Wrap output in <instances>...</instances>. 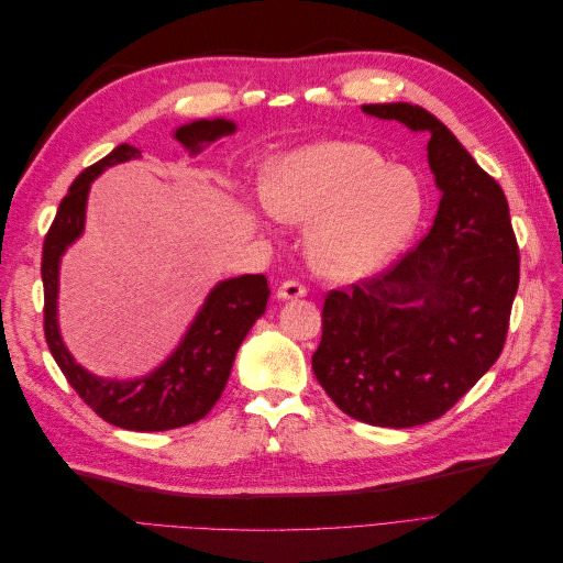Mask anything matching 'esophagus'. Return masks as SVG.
Here are the masks:
<instances>
[{
	"mask_svg": "<svg viewBox=\"0 0 563 563\" xmlns=\"http://www.w3.org/2000/svg\"><path fill=\"white\" fill-rule=\"evenodd\" d=\"M305 294H308V288H305L300 282H294V279L284 282V284L277 288V298H279V300H296V298H302Z\"/></svg>",
	"mask_w": 563,
	"mask_h": 563,
	"instance_id": "esophagus-1",
	"label": "esophagus"
}]
</instances>
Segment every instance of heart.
Instances as JSON below:
<instances>
[{
    "label": "heart",
    "instance_id": "1",
    "mask_svg": "<svg viewBox=\"0 0 563 563\" xmlns=\"http://www.w3.org/2000/svg\"><path fill=\"white\" fill-rule=\"evenodd\" d=\"M261 201L282 223L312 225L308 258L331 282L376 275L411 240L424 209L422 185L408 168L352 141L275 157L261 176Z\"/></svg>",
    "mask_w": 563,
    "mask_h": 563
}]
</instances>
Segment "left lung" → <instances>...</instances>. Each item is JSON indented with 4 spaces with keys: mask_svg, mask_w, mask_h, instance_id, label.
I'll return each mask as SVG.
<instances>
[{
    "mask_svg": "<svg viewBox=\"0 0 563 563\" xmlns=\"http://www.w3.org/2000/svg\"><path fill=\"white\" fill-rule=\"evenodd\" d=\"M428 133L441 192L434 223L399 263L350 291H331L312 354L340 411L378 428H416L496 364L519 288V246L503 187L420 106H362Z\"/></svg>",
    "mask_w": 563,
    "mask_h": 563,
    "instance_id": "obj_1",
    "label": "left lung"
}]
</instances>
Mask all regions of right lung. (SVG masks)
<instances>
[{"label": "right lung", "mask_w": 563, "mask_h": 563, "mask_svg": "<svg viewBox=\"0 0 563 563\" xmlns=\"http://www.w3.org/2000/svg\"><path fill=\"white\" fill-rule=\"evenodd\" d=\"M234 131L236 124L223 117L197 119L178 126L174 139L195 157L203 147ZM139 157V147L129 143L117 145L108 157L84 168L63 197L42 251L44 333L63 376L100 418L133 432H164L201 420L223 395L236 350L255 319L265 314L269 288L265 275H242L218 282L187 327L178 347L147 376L133 380L100 378L77 364L58 329L60 258L84 232L91 183L106 168Z\"/></svg>", "instance_id": "right-lung-1"}]
</instances>
